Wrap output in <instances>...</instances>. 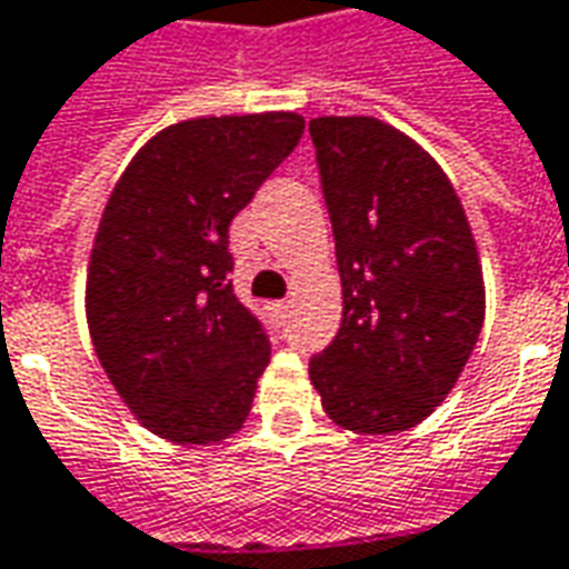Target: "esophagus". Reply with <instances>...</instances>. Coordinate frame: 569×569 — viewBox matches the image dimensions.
I'll use <instances>...</instances> for the list:
<instances>
[{
  "label": "esophagus",
  "mask_w": 569,
  "mask_h": 569,
  "mask_svg": "<svg viewBox=\"0 0 569 569\" xmlns=\"http://www.w3.org/2000/svg\"><path fill=\"white\" fill-rule=\"evenodd\" d=\"M289 305H292V301H273V305H270V311H273V315H277V317H286V311H289Z\"/></svg>",
  "instance_id": "obj_1"
}]
</instances>
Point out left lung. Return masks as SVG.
I'll return each instance as SVG.
<instances>
[{
    "instance_id": "1",
    "label": "left lung",
    "mask_w": 569,
    "mask_h": 569,
    "mask_svg": "<svg viewBox=\"0 0 569 569\" xmlns=\"http://www.w3.org/2000/svg\"><path fill=\"white\" fill-rule=\"evenodd\" d=\"M308 130L342 280V327L308 377L342 430H411L455 389L482 330L477 239L439 161L398 127L327 114Z\"/></svg>"
}]
</instances>
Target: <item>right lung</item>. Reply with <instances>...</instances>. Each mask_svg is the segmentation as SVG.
<instances>
[{
    "label": "right lung",
    "mask_w": 569,
    "mask_h": 569,
    "mask_svg": "<svg viewBox=\"0 0 569 569\" xmlns=\"http://www.w3.org/2000/svg\"><path fill=\"white\" fill-rule=\"evenodd\" d=\"M301 130L296 111L171 123L108 196L87 268L92 349L123 405L168 442H223L252 411L270 346L227 280L230 220Z\"/></svg>",
    "instance_id": "obj_1"
}]
</instances>
